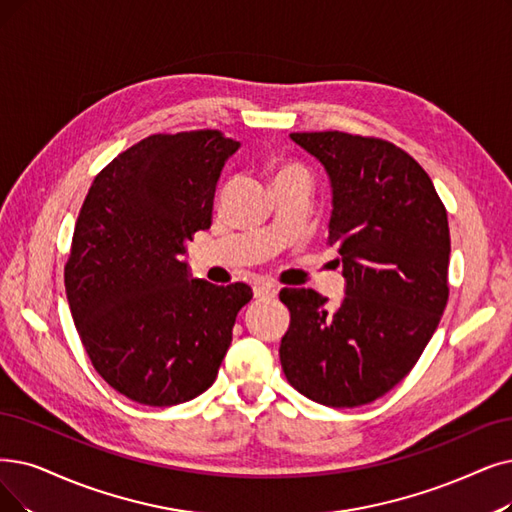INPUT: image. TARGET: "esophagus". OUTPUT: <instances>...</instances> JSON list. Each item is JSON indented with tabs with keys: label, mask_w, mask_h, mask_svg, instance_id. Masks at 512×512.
<instances>
[{
	"label": "esophagus",
	"mask_w": 512,
	"mask_h": 512,
	"mask_svg": "<svg viewBox=\"0 0 512 512\" xmlns=\"http://www.w3.org/2000/svg\"><path fill=\"white\" fill-rule=\"evenodd\" d=\"M279 292V288L275 283H269V281H262L258 285H254V296L256 298H275Z\"/></svg>",
	"instance_id": "esophagus-1"
}]
</instances>
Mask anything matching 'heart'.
Masks as SVG:
<instances>
[{
    "instance_id": "1",
    "label": "heart",
    "mask_w": 512,
    "mask_h": 512,
    "mask_svg": "<svg viewBox=\"0 0 512 512\" xmlns=\"http://www.w3.org/2000/svg\"><path fill=\"white\" fill-rule=\"evenodd\" d=\"M285 178H306V180H309V176H306V172H304L300 166H296V163H283V166H279V168L275 170L273 182L285 180Z\"/></svg>"
}]
</instances>
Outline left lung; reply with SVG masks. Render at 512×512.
Instances as JSON below:
<instances>
[{
	"instance_id": "8db88e82",
	"label": "left lung",
	"mask_w": 512,
	"mask_h": 512,
	"mask_svg": "<svg viewBox=\"0 0 512 512\" xmlns=\"http://www.w3.org/2000/svg\"><path fill=\"white\" fill-rule=\"evenodd\" d=\"M332 182L327 243L336 245L344 298L281 290L290 327L283 374L321 405L372 403L420 359L445 311L447 212L420 163L393 142L346 132H294Z\"/></svg>"
}]
</instances>
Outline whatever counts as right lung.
<instances>
[{
  "instance_id": "1",
  "label": "right lung",
  "mask_w": 512,
  "mask_h": 512,
  "mask_svg": "<svg viewBox=\"0 0 512 512\" xmlns=\"http://www.w3.org/2000/svg\"><path fill=\"white\" fill-rule=\"evenodd\" d=\"M239 142L218 130L153 134L102 170L79 210L65 288L77 334L109 386L168 407L214 384L245 283L191 279L187 241L212 224Z\"/></svg>"
}]
</instances>
